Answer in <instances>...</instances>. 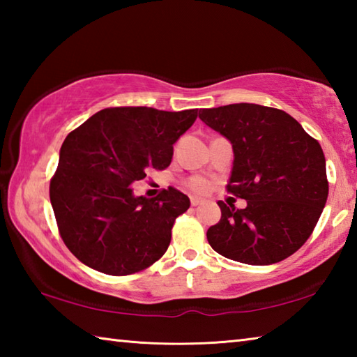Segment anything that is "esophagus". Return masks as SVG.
<instances>
[{
    "mask_svg": "<svg viewBox=\"0 0 357 357\" xmlns=\"http://www.w3.org/2000/svg\"><path fill=\"white\" fill-rule=\"evenodd\" d=\"M203 203V200H202V198H198V197H190V204H192V206H198V204H202Z\"/></svg>",
    "mask_w": 357,
    "mask_h": 357,
    "instance_id": "obj_1",
    "label": "esophagus"
}]
</instances>
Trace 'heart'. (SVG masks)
<instances>
[{
	"mask_svg": "<svg viewBox=\"0 0 357 357\" xmlns=\"http://www.w3.org/2000/svg\"><path fill=\"white\" fill-rule=\"evenodd\" d=\"M189 189L193 192H198V193H204L209 189V183L204 178L195 176L189 181Z\"/></svg>",
	"mask_w": 357,
	"mask_h": 357,
	"instance_id": "obj_1",
	"label": "heart"
}]
</instances>
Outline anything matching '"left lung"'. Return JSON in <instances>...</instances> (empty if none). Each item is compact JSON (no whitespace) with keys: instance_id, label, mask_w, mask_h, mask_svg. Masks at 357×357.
Returning <instances> with one entry per match:
<instances>
[{"instance_id":"8db88e82","label":"left lung","mask_w":357,"mask_h":357,"mask_svg":"<svg viewBox=\"0 0 357 357\" xmlns=\"http://www.w3.org/2000/svg\"><path fill=\"white\" fill-rule=\"evenodd\" d=\"M198 116L231 143L227 187L247 202L244 209L219 202L222 217L206 233L211 247L253 266L293 255L309 239L328 200L319 143L293 116L271 107L231 104L203 108Z\"/></svg>"}]
</instances>
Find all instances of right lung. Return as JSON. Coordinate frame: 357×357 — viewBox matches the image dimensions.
Instances as JSON below:
<instances>
[{"label":"right lung","mask_w":357,"mask_h":357,"mask_svg":"<svg viewBox=\"0 0 357 357\" xmlns=\"http://www.w3.org/2000/svg\"><path fill=\"white\" fill-rule=\"evenodd\" d=\"M198 108L164 112L148 107L100 110L72 130L59 149L50 202L68 249L99 273L128 275L167 252L176 217L189 197L170 187L137 197L148 168L170 165L173 144L195 123Z\"/></svg>","instance_id":"add662e5"}]
</instances>
